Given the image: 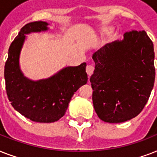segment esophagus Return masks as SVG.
I'll use <instances>...</instances> for the list:
<instances>
[{
	"label": "esophagus",
	"instance_id": "34e87169",
	"mask_svg": "<svg viewBox=\"0 0 157 157\" xmlns=\"http://www.w3.org/2000/svg\"><path fill=\"white\" fill-rule=\"evenodd\" d=\"M94 67L92 65H87L86 67V72L89 76H91L94 73Z\"/></svg>",
	"mask_w": 157,
	"mask_h": 157
}]
</instances>
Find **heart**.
I'll return each mask as SVG.
<instances>
[{"label": "heart", "mask_w": 157, "mask_h": 157, "mask_svg": "<svg viewBox=\"0 0 157 157\" xmlns=\"http://www.w3.org/2000/svg\"><path fill=\"white\" fill-rule=\"evenodd\" d=\"M110 30H111V29H109V28H105V29H103V30H102V32H103V33H108V32H109Z\"/></svg>", "instance_id": "b5f03b06"}]
</instances>
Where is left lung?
Returning a JSON list of instances; mask_svg holds the SVG:
<instances>
[{
  "instance_id": "obj_1",
  "label": "left lung",
  "mask_w": 157,
  "mask_h": 157,
  "mask_svg": "<svg viewBox=\"0 0 157 157\" xmlns=\"http://www.w3.org/2000/svg\"><path fill=\"white\" fill-rule=\"evenodd\" d=\"M95 69L90 81L98 117L121 123L137 117L148 100L155 82L153 43L144 31H131L122 40L94 53Z\"/></svg>"
}]
</instances>
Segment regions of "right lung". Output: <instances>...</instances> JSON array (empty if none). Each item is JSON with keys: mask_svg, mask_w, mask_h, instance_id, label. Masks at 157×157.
Listing matches in <instances>:
<instances>
[{"mask_svg": "<svg viewBox=\"0 0 157 157\" xmlns=\"http://www.w3.org/2000/svg\"><path fill=\"white\" fill-rule=\"evenodd\" d=\"M49 23H29L21 28L9 48L5 65L6 93L11 105L28 119L40 123L59 121L66 112L77 90L88 81L86 63L66 67L49 78L33 81L21 71L19 57L28 34L45 32Z\"/></svg>", "mask_w": 157, "mask_h": 157, "instance_id": "add662e5", "label": "right lung"}]
</instances>
